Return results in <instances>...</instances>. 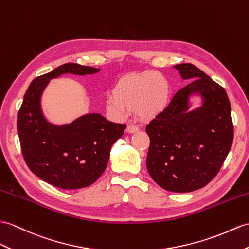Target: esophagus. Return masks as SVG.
<instances>
[{"label":"esophagus","instance_id":"34e87169","mask_svg":"<svg viewBox=\"0 0 249 249\" xmlns=\"http://www.w3.org/2000/svg\"><path fill=\"white\" fill-rule=\"evenodd\" d=\"M138 131H139V128L137 125H134V124H131L128 126V128H126V132L130 133V134H132V133H136Z\"/></svg>","mask_w":249,"mask_h":249}]
</instances>
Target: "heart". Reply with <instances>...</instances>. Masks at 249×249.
<instances>
[{"label":"heart","instance_id":"obj_1","mask_svg":"<svg viewBox=\"0 0 249 249\" xmlns=\"http://www.w3.org/2000/svg\"><path fill=\"white\" fill-rule=\"evenodd\" d=\"M170 96L168 79L159 71H145L118 79L113 92L107 95L106 107L116 118L136 111L142 119H153L168 107Z\"/></svg>","mask_w":249,"mask_h":249}]
</instances>
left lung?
I'll return each instance as SVG.
<instances>
[{
  "label": "left lung",
  "instance_id": "obj_1",
  "mask_svg": "<svg viewBox=\"0 0 249 249\" xmlns=\"http://www.w3.org/2000/svg\"><path fill=\"white\" fill-rule=\"evenodd\" d=\"M190 82L173 96L168 107L150 121L147 169L162 189L191 192L219 173L233 141L227 93L191 63L173 66ZM200 105L191 109L193 100Z\"/></svg>",
  "mask_w": 249,
  "mask_h": 249
}]
</instances>
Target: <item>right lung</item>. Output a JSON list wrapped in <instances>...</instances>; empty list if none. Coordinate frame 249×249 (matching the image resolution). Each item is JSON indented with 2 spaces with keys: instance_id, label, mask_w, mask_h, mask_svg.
<instances>
[{
  "instance_id": "add662e5",
  "label": "right lung",
  "mask_w": 249,
  "mask_h": 249,
  "mask_svg": "<svg viewBox=\"0 0 249 249\" xmlns=\"http://www.w3.org/2000/svg\"><path fill=\"white\" fill-rule=\"evenodd\" d=\"M99 71L66 63L37 77L18 113V135L28 168L61 189H80L95 183L106 170L112 145L126 125L112 123L99 113L84 114L70 124H53L42 108V95L52 79L66 74L93 75Z\"/></svg>"
}]
</instances>
